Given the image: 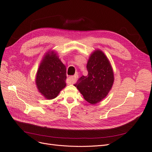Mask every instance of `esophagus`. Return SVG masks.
<instances>
[{"label": "esophagus", "instance_id": "34e87169", "mask_svg": "<svg viewBox=\"0 0 152 152\" xmlns=\"http://www.w3.org/2000/svg\"><path fill=\"white\" fill-rule=\"evenodd\" d=\"M78 78V75H75L74 76H72L69 77L68 78V80H67V83L69 84H73L76 81L77 78Z\"/></svg>", "mask_w": 152, "mask_h": 152}]
</instances>
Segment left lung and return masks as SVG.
I'll use <instances>...</instances> for the list:
<instances>
[{
    "mask_svg": "<svg viewBox=\"0 0 152 152\" xmlns=\"http://www.w3.org/2000/svg\"><path fill=\"white\" fill-rule=\"evenodd\" d=\"M87 69L88 75L81 77L74 86L87 102L96 104L105 98L112 87L113 69L107 57L99 49L91 53Z\"/></svg>",
    "mask_w": 152,
    "mask_h": 152,
    "instance_id": "1",
    "label": "left lung"
}]
</instances>
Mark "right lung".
Wrapping results in <instances>:
<instances>
[{"mask_svg": "<svg viewBox=\"0 0 152 152\" xmlns=\"http://www.w3.org/2000/svg\"><path fill=\"white\" fill-rule=\"evenodd\" d=\"M66 78V67L57 52H47L36 74L35 83L39 92L47 100L55 99L65 87Z\"/></svg>", "mask_w": 152, "mask_h": 152, "instance_id": "obj_1", "label": "right lung"}]
</instances>
